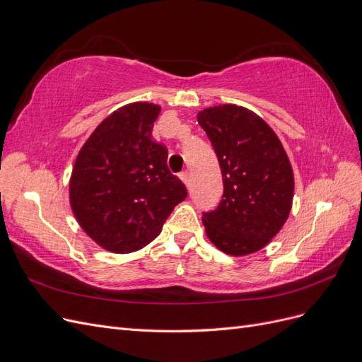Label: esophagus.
Segmentation results:
<instances>
[{"instance_id":"obj_1","label":"esophagus","mask_w":362,"mask_h":362,"mask_svg":"<svg viewBox=\"0 0 362 362\" xmlns=\"http://www.w3.org/2000/svg\"><path fill=\"white\" fill-rule=\"evenodd\" d=\"M180 180L189 187V185H190V177H189V172H187V170L180 173Z\"/></svg>"}]
</instances>
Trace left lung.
I'll return each mask as SVG.
<instances>
[{"mask_svg": "<svg viewBox=\"0 0 362 362\" xmlns=\"http://www.w3.org/2000/svg\"><path fill=\"white\" fill-rule=\"evenodd\" d=\"M223 177V199L204 213L208 240L225 254L245 257L267 246L287 222L294 173L279 137L264 119L242 105L198 113Z\"/></svg>", "mask_w": 362, "mask_h": 362, "instance_id": "obj_1", "label": "left lung"}]
</instances>
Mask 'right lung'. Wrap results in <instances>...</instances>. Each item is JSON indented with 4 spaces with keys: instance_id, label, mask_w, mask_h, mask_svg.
<instances>
[{
    "instance_id": "1",
    "label": "right lung",
    "mask_w": 362,
    "mask_h": 362,
    "mask_svg": "<svg viewBox=\"0 0 362 362\" xmlns=\"http://www.w3.org/2000/svg\"><path fill=\"white\" fill-rule=\"evenodd\" d=\"M161 107L131 103L98 125L75 158L69 204L93 242L113 254L149 245L187 196L168 168V148L152 139Z\"/></svg>"
}]
</instances>
